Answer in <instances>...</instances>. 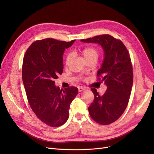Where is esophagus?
<instances>
[{"label": "esophagus", "mask_w": 154, "mask_h": 154, "mask_svg": "<svg viewBox=\"0 0 154 154\" xmlns=\"http://www.w3.org/2000/svg\"><path fill=\"white\" fill-rule=\"evenodd\" d=\"M85 88L84 87H78V91L79 92H82V91H83V90H85Z\"/></svg>", "instance_id": "1"}]
</instances>
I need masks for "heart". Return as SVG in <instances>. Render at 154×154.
Masks as SVG:
<instances>
[{
    "instance_id": "heart-1",
    "label": "heart",
    "mask_w": 154,
    "mask_h": 154,
    "mask_svg": "<svg viewBox=\"0 0 154 154\" xmlns=\"http://www.w3.org/2000/svg\"><path fill=\"white\" fill-rule=\"evenodd\" d=\"M81 53L83 57L87 60V62L92 60H97L100 54V50L98 48L93 46H87L81 49ZM72 59V55L71 53H68L65 59V62L66 65H69Z\"/></svg>"
}]
</instances>
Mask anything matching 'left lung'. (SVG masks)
<instances>
[{
	"mask_svg": "<svg viewBox=\"0 0 154 154\" xmlns=\"http://www.w3.org/2000/svg\"><path fill=\"white\" fill-rule=\"evenodd\" d=\"M81 41L100 44L104 50V60L97 77L98 81L105 82L107 88L103 95L96 88H91L94 99L88 110L94 122L109 125L123 114L131 94L133 69L129 52L122 41L110 35H100Z\"/></svg>",
	"mask_w": 154,
	"mask_h": 154,
	"instance_id": "left-lung-1",
	"label": "left lung"
}]
</instances>
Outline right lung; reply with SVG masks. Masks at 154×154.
I'll list each match as a JSON object with an SVG mask.
<instances>
[{
	"mask_svg": "<svg viewBox=\"0 0 154 154\" xmlns=\"http://www.w3.org/2000/svg\"><path fill=\"white\" fill-rule=\"evenodd\" d=\"M74 42L53 38L36 40L23 59L22 81L28 103L37 118L52 127L67 122L70 105L78 92L76 87L60 89L54 85V80L63 72L64 51Z\"/></svg>",
	"mask_w": 154,
	"mask_h": 154,
	"instance_id": "right-lung-1",
	"label": "right lung"
}]
</instances>
